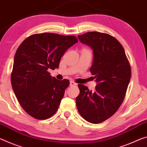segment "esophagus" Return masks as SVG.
<instances>
[{
  "mask_svg": "<svg viewBox=\"0 0 147 147\" xmlns=\"http://www.w3.org/2000/svg\"><path fill=\"white\" fill-rule=\"evenodd\" d=\"M70 86H76V84L74 82H73V81H71V82H70Z\"/></svg>",
  "mask_w": 147,
  "mask_h": 147,
  "instance_id": "obj_1",
  "label": "esophagus"
}]
</instances>
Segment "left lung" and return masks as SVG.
I'll use <instances>...</instances> for the list:
<instances>
[{
	"label": "left lung",
	"instance_id": "left-lung-1",
	"mask_svg": "<svg viewBox=\"0 0 147 147\" xmlns=\"http://www.w3.org/2000/svg\"><path fill=\"white\" fill-rule=\"evenodd\" d=\"M78 38L93 50L90 72L97 85L92 92L87 86L78 84L80 94L76 98V107L86 121L99 124L111 117L120 107L131 78V67L123 46L110 34L88 32Z\"/></svg>",
	"mask_w": 147,
	"mask_h": 147
}]
</instances>
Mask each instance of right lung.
I'll list each match as a JSON object with an SVG mask.
<instances>
[{
	"label": "right lung",
	"mask_w": 147,
	"mask_h": 147,
	"mask_svg": "<svg viewBox=\"0 0 147 147\" xmlns=\"http://www.w3.org/2000/svg\"><path fill=\"white\" fill-rule=\"evenodd\" d=\"M76 42L74 36L45 32L29 36L18 47L11 86L21 106L32 117L48 119L56 113L70 82L52 77L48 69H57L65 52Z\"/></svg>",
	"instance_id": "obj_1"
}]
</instances>
